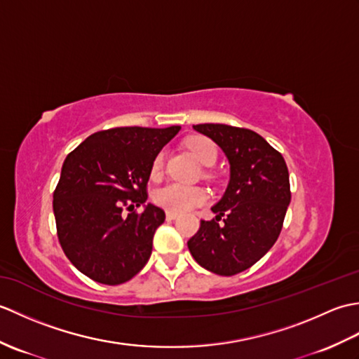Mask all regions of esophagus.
<instances>
[{
	"label": "esophagus",
	"instance_id": "obj_1",
	"mask_svg": "<svg viewBox=\"0 0 359 359\" xmlns=\"http://www.w3.org/2000/svg\"><path fill=\"white\" fill-rule=\"evenodd\" d=\"M177 217V212H171V211H166V220H174Z\"/></svg>",
	"mask_w": 359,
	"mask_h": 359
}]
</instances>
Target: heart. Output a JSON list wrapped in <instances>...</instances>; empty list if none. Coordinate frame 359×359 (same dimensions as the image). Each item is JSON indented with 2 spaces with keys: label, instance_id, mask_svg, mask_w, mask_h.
<instances>
[{
  "label": "heart",
  "instance_id": "obj_1",
  "mask_svg": "<svg viewBox=\"0 0 359 359\" xmlns=\"http://www.w3.org/2000/svg\"><path fill=\"white\" fill-rule=\"evenodd\" d=\"M188 149L196 160L203 166H211L217 158V149L215 143L211 140L205 139V137H193L187 142ZM165 156L163 152L158 154L152 160L151 165V177L158 179L162 175ZM208 199L207 191L199 187H188L182 184H168L162 188H158L154 193V201L158 207L165 208L171 212H185L194 207L205 203Z\"/></svg>",
  "mask_w": 359,
  "mask_h": 359
}]
</instances>
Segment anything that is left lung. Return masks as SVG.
I'll return each instance as SVG.
<instances>
[{
    "label": "left lung",
    "instance_id": "obj_1",
    "mask_svg": "<svg viewBox=\"0 0 359 359\" xmlns=\"http://www.w3.org/2000/svg\"><path fill=\"white\" fill-rule=\"evenodd\" d=\"M193 128L225 152L230 182L211 208L216 217L201 220L188 248L203 269L233 276L255 265L278 241L292 199L288 170L280 152L251 129L220 123Z\"/></svg>",
    "mask_w": 359,
    "mask_h": 359
}]
</instances>
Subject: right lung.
Wrapping results in <instances>:
<instances>
[{
	"instance_id": "obj_1",
	"label": "right lung",
	"mask_w": 359,
	"mask_h": 359,
	"mask_svg": "<svg viewBox=\"0 0 359 359\" xmlns=\"http://www.w3.org/2000/svg\"><path fill=\"white\" fill-rule=\"evenodd\" d=\"M180 126H125L89 135L67 154L53 191L60 245L72 265L95 282L134 278L152 251L165 211L144 205L152 160Z\"/></svg>"
}]
</instances>
